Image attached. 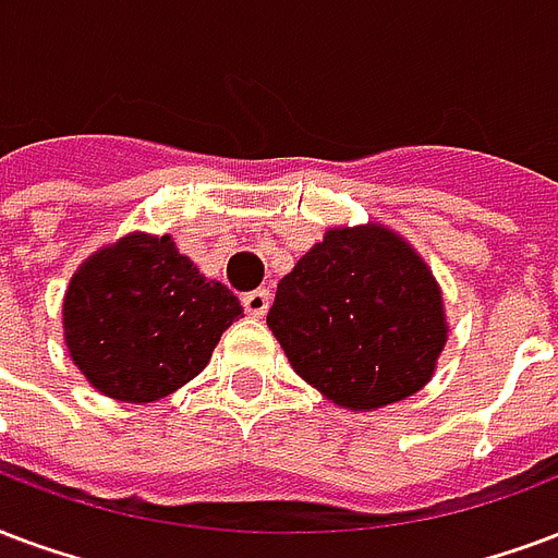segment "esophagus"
Listing matches in <instances>:
<instances>
[{
	"label": "esophagus",
	"mask_w": 558,
	"mask_h": 558,
	"mask_svg": "<svg viewBox=\"0 0 558 558\" xmlns=\"http://www.w3.org/2000/svg\"><path fill=\"white\" fill-rule=\"evenodd\" d=\"M244 308L250 317H264V312L270 308V291H267V288H258V291L244 294Z\"/></svg>",
	"instance_id": "esophagus-1"
}]
</instances>
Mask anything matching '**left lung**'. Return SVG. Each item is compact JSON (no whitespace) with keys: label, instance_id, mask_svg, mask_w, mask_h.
Wrapping results in <instances>:
<instances>
[{"label":"left lung","instance_id":"left-lung-1","mask_svg":"<svg viewBox=\"0 0 558 558\" xmlns=\"http://www.w3.org/2000/svg\"><path fill=\"white\" fill-rule=\"evenodd\" d=\"M267 326L296 374L353 412L421 391L447 343L433 270L379 223L329 229L279 282Z\"/></svg>","mask_w":558,"mask_h":558}]
</instances>
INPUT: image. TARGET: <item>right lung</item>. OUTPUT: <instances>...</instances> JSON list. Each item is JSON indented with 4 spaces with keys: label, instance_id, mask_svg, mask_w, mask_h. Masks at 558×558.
I'll list each match as a JSON object with an SVG mask.
<instances>
[{
    "label": "right lung",
    "instance_id": "add662e5",
    "mask_svg": "<svg viewBox=\"0 0 558 558\" xmlns=\"http://www.w3.org/2000/svg\"><path fill=\"white\" fill-rule=\"evenodd\" d=\"M241 314L238 296L208 282L170 234L135 232L73 274L64 341L96 391L153 403L203 371Z\"/></svg>",
    "mask_w": 558,
    "mask_h": 558
}]
</instances>
